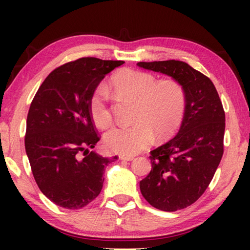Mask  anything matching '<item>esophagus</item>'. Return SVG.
I'll use <instances>...</instances> for the list:
<instances>
[{"label":"esophagus","mask_w":250,"mask_h":250,"mask_svg":"<svg viewBox=\"0 0 250 250\" xmlns=\"http://www.w3.org/2000/svg\"><path fill=\"white\" fill-rule=\"evenodd\" d=\"M119 159H120V160H125V161H132V160H133V156H130V155H120Z\"/></svg>","instance_id":"obj_1"}]
</instances>
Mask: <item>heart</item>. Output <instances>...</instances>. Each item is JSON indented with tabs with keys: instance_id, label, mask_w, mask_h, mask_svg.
<instances>
[{
	"instance_id": "heart-1",
	"label": "heart",
	"mask_w": 250,
	"mask_h": 250,
	"mask_svg": "<svg viewBox=\"0 0 250 250\" xmlns=\"http://www.w3.org/2000/svg\"><path fill=\"white\" fill-rule=\"evenodd\" d=\"M109 86L116 94L135 100V122L130 125H115L105 132L104 146L108 150L133 155L145 149L156 138L166 139L179 129L186 108V94L175 79L156 82L152 74L125 68L110 78ZM89 111L92 121L105 128L111 121L107 92L103 87L94 91Z\"/></svg>"
}]
</instances>
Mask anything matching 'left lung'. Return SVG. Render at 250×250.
<instances>
[{
	"label": "left lung",
	"instance_id": "left-lung-1",
	"mask_svg": "<svg viewBox=\"0 0 250 250\" xmlns=\"http://www.w3.org/2000/svg\"><path fill=\"white\" fill-rule=\"evenodd\" d=\"M137 65L170 76L185 89L179 132L150 152L152 168L140 181V191L150 205L164 211L183 209L203 195L221 162L225 111L211 80L186 62L172 59Z\"/></svg>",
	"mask_w": 250,
	"mask_h": 250
}]
</instances>
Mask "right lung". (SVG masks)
<instances>
[{
	"label": "right lung",
	"instance_id": "add662e5",
	"mask_svg": "<svg viewBox=\"0 0 250 250\" xmlns=\"http://www.w3.org/2000/svg\"><path fill=\"white\" fill-rule=\"evenodd\" d=\"M124 62L95 57L69 62L54 69L34 97L25 150L42 193L58 206L79 209L94 201L104 167L118 159L89 151L100 140L89 103L104 76Z\"/></svg>",
	"mask_w": 250,
	"mask_h": 250
}]
</instances>
